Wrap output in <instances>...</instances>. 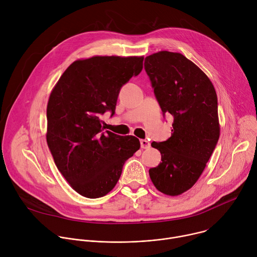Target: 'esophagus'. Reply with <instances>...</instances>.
I'll return each instance as SVG.
<instances>
[{"mask_svg": "<svg viewBox=\"0 0 257 257\" xmlns=\"http://www.w3.org/2000/svg\"><path fill=\"white\" fill-rule=\"evenodd\" d=\"M140 144H141V149H143V150L151 148V142L149 140H146V139H141Z\"/></svg>", "mask_w": 257, "mask_h": 257, "instance_id": "1", "label": "esophagus"}]
</instances>
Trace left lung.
<instances>
[{
	"instance_id": "obj_1",
	"label": "left lung",
	"mask_w": 257,
	"mask_h": 257,
	"mask_svg": "<svg viewBox=\"0 0 257 257\" xmlns=\"http://www.w3.org/2000/svg\"><path fill=\"white\" fill-rule=\"evenodd\" d=\"M144 69L164 116L174 118L171 137L152 143L162 163L150 169V177L159 191L176 196L195 184L215 149L217 97L209 78L182 54H153L145 58Z\"/></svg>"
}]
</instances>
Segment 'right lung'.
<instances>
[{
    "label": "right lung",
    "mask_w": 257,
    "mask_h": 257,
    "mask_svg": "<svg viewBox=\"0 0 257 257\" xmlns=\"http://www.w3.org/2000/svg\"><path fill=\"white\" fill-rule=\"evenodd\" d=\"M143 68V57H92L73 62L48 102L47 142L70 186L87 198L104 196L117 184L138 138L104 131L100 115L115 114L120 90Z\"/></svg>",
    "instance_id": "add662e5"
}]
</instances>
